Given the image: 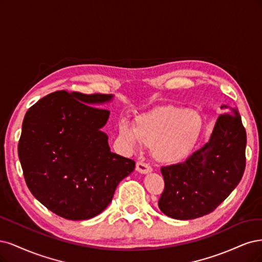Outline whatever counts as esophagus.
<instances>
[{
    "label": "esophagus",
    "mask_w": 262,
    "mask_h": 262,
    "mask_svg": "<svg viewBox=\"0 0 262 262\" xmlns=\"http://www.w3.org/2000/svg\"><path fill=\"white\" fill-rule=\"evenodd\" d=\"M136 171L141 173V174H148L152 172V168H151L148 164L142 163V162H137L136 164Z\"/></svg>",
    "instance_id": "esophagus-1"
}]
</instances>
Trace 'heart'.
I'll return each mask as SVG.
<instances>
[{
    "instance_id": "obj_1",
    "label": "heart",
    "mask_w": 262,
    "mask_h": 262,
    "mask_svg": "<svg viewBox=\"0 0 262 262\" xmlns=\"http://www.w3.org/2000/svg\"><path fill=\"white\" fill-rule=\"evenodd\" d=\"M202 116L196 110L167 105L136 117L134 128L122 122L120 137L136 147H151L157 162L172 165L184 161L196 147L202 130Z\"/></svg>"
}]
</instances>
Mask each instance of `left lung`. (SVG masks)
<instances>
[{
	"label": "left lung",
	"mask_w": 262,
	"mask_h": 262,
	"mask_svg": "<svg viewBox=\"0 0 262 262\" xmlns=\"http://www.w3.org/2000/svg\"><path fill=\"white\" fill-rule=\"evenodd\" d=\"M217 117L210 139L185 162L164 166V190L159 200L162 212L176 220L209 214L230 196L246 165V130L237 110Z\"/></svg>",
	"instance_id": "left-lung-1"
}]
</instances>
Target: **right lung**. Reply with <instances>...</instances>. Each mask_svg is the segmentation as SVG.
Segmentation results:
<instances>
[{
    "instance_id": "1",
    "label": "right lung",
    "mask_w": 262,
    "mask_h": 262,
    "mask_svg": "<svg viewBox=\"0 0 262 262\" xmlns=\"http://www.w3.org/2000/svg\"><path fill=\"white\" fill-rule=\"evenodd\" d=\"M113 95L53 92L25 115L18 143L24 177L42 205L67 220H88L108 206L135 168L112 152L102 132Z\"/></svg>"
}]
</instances>
